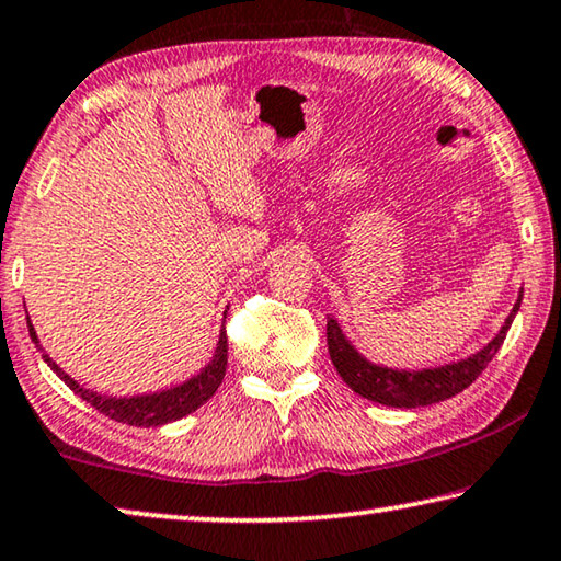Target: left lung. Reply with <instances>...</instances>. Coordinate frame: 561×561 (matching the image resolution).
<instances>
[{
	"label": "left lung",
	"mask_w": 561,
	"mask_h": 561,
	"mask_svg": "<svg viewBox=\"0 0 561 561\" xmlns=\"http://www.w3.org/2000/svg\"><path fill=\"white\" fill-rule=\"evenodd\" d=\"M524 290H519V298L506 316V321L499 333L491 339L484 348L471 353L467 358L451 360L444 366H428V368H389L381 364L368 360L364 353L346 339L341 323L329 316V353L339 376L346 381L353 393L364 396V399L381 403V407L393 409H416V407H431V403L446 401L451 396L461 393L467 386L477 381L481 370L494 358V353L502 348L506 339V331L512 329V321L516 310L522 306Z\"/></svg>",
	"instance_id": "obj_1"
}]
</instances>
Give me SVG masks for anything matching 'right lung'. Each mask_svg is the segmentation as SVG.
Instances as JSON below:
<instances>
[{"mask_svg": "<svg viewBox=\"0 0 561 561\" xmlns=\"http://www.w3.org/2000/svg\"><path fill=\"white\" fill-rule=\"evenodd\" d=\"M27 329L34 346L39 348L42 358H45V364L55 370V374L62 378V381L70 386L82 401H88L90 407H94L100 413H105L107 419L119 421V424H130V426H145V428L165 426V424H172V421L187 416V413H193L195 409H201L203 403L218 391V386L222 383V376H226V368H228V335H226V329H222L218 335V343H215L213 358L197 370L195 376L187 378V381L175 383L162 391H152V393L107 396V393L84 389V386L77 383L70 374H65V370L47 356L45 348L39 346L37 331H34L30 316H27Z\"/></svg>", "mask_w": 561, "mask_h": 561, "instance_id": "right-lung-1", "label": "right lung"}]
</instances>
